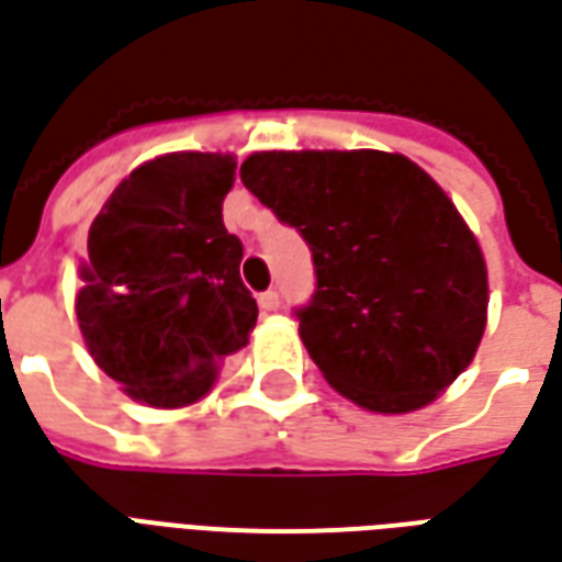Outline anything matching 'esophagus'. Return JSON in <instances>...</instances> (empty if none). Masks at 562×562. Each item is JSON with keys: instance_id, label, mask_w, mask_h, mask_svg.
<instances>
[{"instance_id": "esophagus-1", "label": "esophagus", "mask_w": 562, "mask_h": 562, "mask_svg": "<svg viewBox=\"0 0 562 562\" xmlns=\"http://www.w3.org/2000/svg\"><path fill=\"white\" fill-rule=\"evenodd\" d=\"M258 306L265 310V313H273V310H280V292L277 289H268V292L258 294Z\"/></svg>"}]
</instances>
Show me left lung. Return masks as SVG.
<instances>
[{"label":"left lung","instance_id":"8db88e82","mask_svg":"<svg viewBox=\"0 0 562 562\" xmlns=\"http://www.w3.org/2000/svg\"><path fill=\"white\" fill-rule=\"evenodd\" d=\"M240 180L301 232L316 292L294 310L334 389L370 413H413L470 367L487 268L451 198L401 153H252Z\"/></svg>","mask_w":562,"mask_h":562}]
</instances>
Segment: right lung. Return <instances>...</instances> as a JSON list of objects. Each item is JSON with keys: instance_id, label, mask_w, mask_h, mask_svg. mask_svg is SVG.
Segmentation results:
<instances>
[{"instance_id": "right-lung-1", "label": "right lung", "mask_w": 562, "mask_h": 562, "mask_svg": "<svg viewBox=\"0 0 562 562\" xmlns=\"http://www.w3.org/2000/svg\"><path fill=\"white\" fill-rule=\"evenodd\" d=\"M234 168L222 153L144 161L92 222L75 304L80 334L95 364L147 406L201 401L256 328L244 244L222 222Z\"/></svg>"}]
</instances>
